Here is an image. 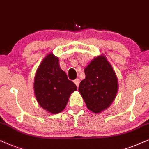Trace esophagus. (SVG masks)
I'll list each match as a JSON object with an SVG mask.
<instances>
[{
  "label": "esophagus",
  "mask_w": 149,
  "mask_h": 149,
  "mask_svg": "<svg viewBox=\"0 0 149 149\" xmlns=\"http://www.w3.org/2000/svg\"><path fill=\"white\" fill-rule=\"evenodd\" d=\"M73 82H74V83L76 84V85L78 87L79 84H80V80H79L78 78H77V79H76V80H74V81H73Z\"/></svg>",
  "instance_id": "obj_1"
}]
</instances>
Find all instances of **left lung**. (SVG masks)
<instances>
[{
    "mask_svg": "<svg viewBox=\"0 0 149 149\" xmlns=\"http://www.w3.org/2000/svg\"><path fill=\"white\" fill-rule=\"evenodd\" d=\"M85 78L80 82L79 92L86 107L100 113L114 101L118 90L116 74L105 56H98L84 69Z\"/></svg>",
    "mask_w": 149,
    "mask_h": 149,
    "instance_id": "left-lung-1",
    "label": "left lung"
}]
</instances>
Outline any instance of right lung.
<instances>
[{
  "label": "right lung",
  "instance_id": "obj_1",
  "mask_svg": "<svg viewBox=\"0 0 149 149\" xmlns=\"http://www.w3.org/2000/svg\"><path fill=\"white\" fill-rule=\"evenodd\" d=\"M33 89L39 105L51 113L57 114L65 109L77 86L60 67L58 58L50 53L37 69Z\"/></svg>",
  "mask_w": 149,
  "mask_h": 149
}]
</instances>
